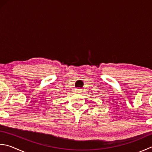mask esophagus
<instances>
[{"label": "esophagus", "instance_id": "esophagus-1", "mask_svg": "<svg viewBox=\"0 0 152 152\" xmlns=\"http://www.w3.org/2000/svg\"><path fill=\"white\" fill-rule=\"evenodd\" d=\"M76 92H77V93H80V92H81V90H80V89H76Z\"/></svg>", "mask_w": 152, "mask_h": 152}]
</instances>
